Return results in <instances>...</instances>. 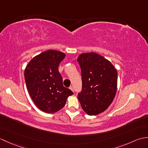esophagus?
<instances>
[{"instance_id": "obj_1", "label": "esophagus", "mask_w": 148, "mask_h": 148, "mask_svg": "<svg viewBox=\"0 0 148 148\" xmlns=\"http://www.w3.org/2000/svg\"><path fill=\"white\" fill-rule=\"evenodd\" d=\"M69 89L71 90L72 91V92H74V88H73V87H72V86H70V87H69Z\"/></svg>"}]
</instances>
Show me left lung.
I'll use <instances>...</instances> for the list:
<instances>
[{
  "mask_svg": "<svg viewBox=\"0 0 148 148\" xmlns=\"http://www.w3.org/2000/svg\"><path fill=\"white\" fill-rule=\"evenodd\" d=\"M77 62L82 76V90L78 99L86 114L97 115L106 111L114 100L117 70L108 60L93 52L79 55Z\"/></svg>",
  "mask_w": 148,
  "mask_h": 148,
  "instance_id": "8db88e82",
  "label": "left lung"
}]
</instances>
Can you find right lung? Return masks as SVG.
Instances as JSON below:
<instances>
[{
  "label": "right lung",
  "instance_id": "1",
  "mask_svg": "<svg viewBox=\"0 0 148 148\" xmlns=\"http://www.w3.org/2000/svg\"><path fill=\"white\" fill-rule=\"evenodd\" d=\"M65 54L50 49L36 56L25 69L27 88L40 111L54 113L64 108L73 92L63 85L58 66Z\"/></svg>",
  "mask_w": 148,
  "mask_h": 148
}]
</instances>
